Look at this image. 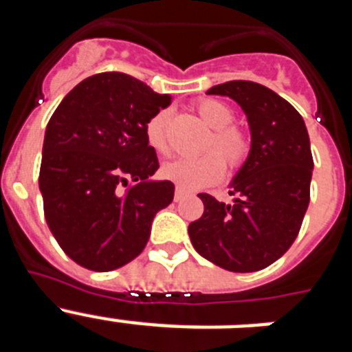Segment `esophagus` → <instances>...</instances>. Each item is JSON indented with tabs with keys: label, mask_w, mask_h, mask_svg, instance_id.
I'll return each mask as SVG.
<instances>
[{
	"label": "esophagus",
	"mask_w": 352,
	"mask_h": 352,
	"mask_svg": "<svg viewBox=\"0 0 352 352\" xmlns=\"http://www.w3.org/2000/svg\"><path fill=\"white\" fill-rule=\"evenodd\" d=\"M185 195H186V192L183 190V188H179V186H176V192H174V201H182Z\"/></svg>",
	"instance_id": "34e87169"
}]
</instances>
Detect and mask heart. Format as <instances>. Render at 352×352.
Here are the masks:
<instances>
[{
  "label": "heart",
  "instance_id": "heart-1",
  "mask_svg": "<svg viewBox=\"0 0 352 352\" xmlns=\"http://www.w3.org/2000/svg\"><path fill=\"white\" fill-rule=\"evenodd\" d=\"M195 109L204 123L213 129L206 149L214 153H204L195 158H178L162 167V176L183 190H201L204 186L219 183L226 170L223 164L231 170H236L248 155V139L243 130L231 125L234 113L229 105L217 98H203L197 102ZM167 125V111L155 114L146 125V141L149 148L160 155L169 151Z\"/></svg>",
  "mask_w": 352,
  "mask_h": 352
}]
</instances>
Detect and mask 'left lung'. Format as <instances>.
<instances>
[{
    "instance_id": "obj_1",
    "label": "left lung",
    "mask_w": 352,
    "mask_h": 352,
    "mask_svg": "<svg viewBox=\"0 0 352 352\" xmlns=\"http://www.w3.org/2000/svg\"><path fill=\"white\" fill-rule=\"evenodd\" d=\"M238 102L247 114L252 146L231 182L236 199L219 203L199 194L203 217L188 226L195 250L227 272H259L289 250L310 203L312 151L296 109L263 84L229 80L208 89Z\"/></svg>"
}]
</instances>
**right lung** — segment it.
Returning <instances> with one entry per match:
<instances>
[{
    "label": "right lung",
    "mask_w": 352,
    "mask_h": 352,
    "mask_svg": "<svg viewBox=\"0 0 352 352\" xmlns=\"http://www.w3.org/2000/svg\"><path fill=\"white\" fill-rule=\"evenodd\" d=\"M142 80L121 72L84 79L45 129L38 185L43 214L63 252L82 268L113 272L144 250L155 214L174 185L146 141L148 121L167 107Z\"/></svg>",
    "instance_id": "obj_1"
}]
</instances>
